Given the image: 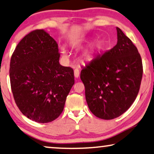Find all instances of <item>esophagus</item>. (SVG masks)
<instances>
[{"label": "esophagus", "mask_w": 154, "mask_h": 154, "mask_svg": "<svg viewBox=\"0 0 154 154\" xmlns=\"http://www.w3.org/2000/svg\"><path fill=\"white\" fill-rule=\"evenodd\" d=\"M74 73H75V77L77 78L79 75V70H78V69H75V70H74Z\"/></svg>", "instance_id": "esophagus-1"}]
</instances>
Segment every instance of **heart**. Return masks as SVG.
Returning <instances> with one entry per match:
<instances>
[{
	"label": "heart",
	"mask_w": 154,
	"mask_h": 154,
	"mask_svg": "<svg viewBox=\"0 0 154 154\" xmlns=\"http://www.w3.org/2000/svg\"><path fill=\"white\" fill-rule=\"evenodd\" d=\"M102 47H103V46H102V45L100 44V43H98V44L95 45V46L92 48L91 50L90 51H88V52L85 55V57L86 59H91V58L94 57L95 54H98L99 51L101 50ZM60 51H61V53L64 56H67L66 50L64 47H61V48H60Z\"/></svg>",
	"instance_id": "b5f03b06"
}]
</instances>
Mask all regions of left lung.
<instances>
[{
    "label": "left lung",
    "mask_w": 154,
    "mask_h": 154,
    "mask_svg": "<svg viewBox=\"0 0 154 154\" xmlns=\"http://www.w3.org/2000/svg\"><path fill=\"white\" fill-rule=\"evenodd\" d=\"M117 43L82 68L80 78L85 87L91 112L110 120L126 112L136 99L143 74L141 56L119 29Z\"/></svg>",
    "instance_id": "8db88e82"
}]
</instances>
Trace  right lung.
I'll list each match as a JSON object with an SVG mask.
<instances>
[{"label": "right lung", "instance_id": "obj_1", "mask_svg": "<svg viewBox=\"0 0 154 154\" xmlns=\"http://www.w3.org/2000/svg\"><path fill=\"white\" fill-rule=\"evenodd\" d=\"M59 57L56 41L42 29L27 34L12 55L13 97L21 113L35 122L57 119L75 83L72 68L60 66Z\"/></svg>", "mask_w": 154, "mask_h": 154}]
</instances>
